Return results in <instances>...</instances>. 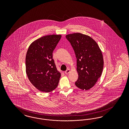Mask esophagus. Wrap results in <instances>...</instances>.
<instances>
[{"mask_svg":"<svg viewBox=\"0 0 129 129\" xmlns=\"http://www.w3.org/2000/svg\"><path fill=\"white\" fill-rule=\"evenodd\" d=\"M70 72V70H66V71H65V73L66 74H69V73Z\"/></svg>","mask_w":129,"mask_h":129,"instance_id":"34e87169","label":"esophagus"}]
</instances>
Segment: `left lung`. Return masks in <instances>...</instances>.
Masks as SVG:
<instances>
[{
	"label": "left lung",
	"mask_w": 129,
	"mask_h": 129,
	"mask_svg": "<svg viewBox=\"0 0 129 129\" xmlns=\"http://www.w3.org/2000/svg\"><path fill=\"white\" fill-rule=\"evenodd\" d=\"M77 58L78 78L75 85L82 90L93 87L101 76L104 59L98 43L88 35L77 33L66 36Z\"/></svg>",
	"instance_id": "left-lung-1"
}]
</instances>
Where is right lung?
<instances>
[{"label": "right lung", "instance_id": "add662e5", "mask_svg": "<svg viewBox=\"0 0 129 129\" xmlns=\"http://www.w3.org/2000/svg\"><path fill=\"white\" fill-rule=\"evenodd\" d=\"M61 37V35H46L30 44L25 58L26 73L31 84L45 93L54 90L61 74L52 59V52Z\"/></svg>", "mask_w": 129, "mask_h": 129}]
</instances>
